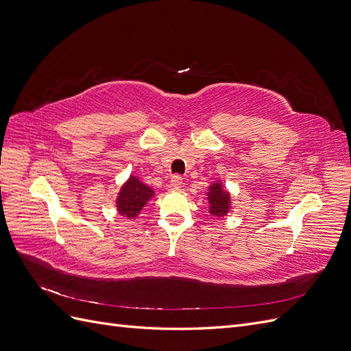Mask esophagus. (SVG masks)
Instances as JSON below:
<instances>
[{
  "label": "esophagus",
  "instance_id": "1",
  "mask_svg": "<svg viewBox=\"0 0 351 351\" xmlns=\"http://www.w3.org/2000/svg\"><path fill=\"white\" fill-rule=\"evenodd\" d=\"M182 186H183L182 176H173L171 177V182H169V187L174 189V190H178Z\"/></svg>",
  "mask_w": 351,
  "mask_h": 351
}]
</instances>
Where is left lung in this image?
<instances>
[{
    "mask_svg": "<svg viewBox=\"0 0 351 351\" xmlns=\"http://www.w3.org/2000/svg\"><path fill=\"white\" fill-rule=\"evenodd\" d=\"M208 204H209V214L224 218L231 209V195L228 190L222 184L221 180L214 182L208 187Z\"/></svg>",
    "mask_w": 351,
    "mask_h": 351,
    "instance_id": "obj_1",
    "label": "left lung"
}]
</instances>
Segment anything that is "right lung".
I'll list each match as a JSON object with an SVG mask.
<instances>
[{"label":"right lung","mask_w":351,"mask_h":351,"mask_svg":"<svg viewBox=\"0 0 351 351\" xmlns=\"http://www.w3.org/2000/svg\"><path fill=\"white\" fill-rule=\"evenodd\" d=\"M155 196L154 189L142 183L136 176H130L127 182L121 186L115 205L119 215L133 219L137 218L145 205Z\"/></svg>","instance_id":"obj_1"}]
</instances>
